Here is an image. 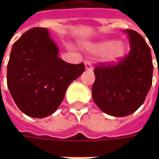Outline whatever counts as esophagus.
I'll use <instances>...</instances> for the list:
<instances>
[{"mask_svg":"<svg viewBox=\"0 0 159 159\" xmlns=\"http://www.w3.org/2000/svg\"><path fill=\"white\" fill-rule=\"evenodd\" d=\"M84 65H85V70L86 71H92L93 70V66H92L90 61H85Z\"/></svg>","mask_w":159,"mask_h":159,"instance_id":"1","label":"esophagus"}]
</instances>
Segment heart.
Masks as SVG:
<instances>
[{"instance_id": "1", "label": "heart", "mask_w": 159, "mask_h": 159, "mask_svg": "<svg viewBox=\"0 0 159 159\" xmlns=\"http://www.w3.org/2000/svg\"><path fill=\"white\" fill-rule=\"evenodd\" d=\"M85 48L94 53H100L102 59L108 62L118 61L125 53V44L122 41L103 40L85 45Z\"/></svg>"}]
</instances>
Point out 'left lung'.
<instances>
[{
	"label": "left lung",
	"instance_id": "left-lung-1",
	"mask_svg": "<svg viewBox=\"0 0 159 159\" xmlns=\"http://www.w3.org/2000/svg\"><path fill=\"white\" fill-rule=\"evenodd\" d=\"M125 33L130 41L128 55L116 64L98 63L94 69L93 100L101 111L114 117H124L138 110L152 85L149 46L136 31L127 29Z\"/></svg>",
	"mask_w": 159,
	"mask_h": 159
}]
</instances>
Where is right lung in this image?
Returning a JSON list of instances; mask_svg holds the SVG:
<instances>
[{
    "label": "right lung",
    "instance_id": "add662e5",
    "mask_svg": "<svg viewBox=\"0 0 159 159\" xmlns=\"http://www.w3.org/2000/svg\"><path fill=\"white\" fill-rule=\"evenodd\" d=\"M48 29L33 27L11 50L7 85L18 109L33 118L52 114L62 102L69 84L84 72V64H71L58 57Z\"/></svg>",
    "mask_w": 159,
    "mask_h": 159
}]
</instances>
